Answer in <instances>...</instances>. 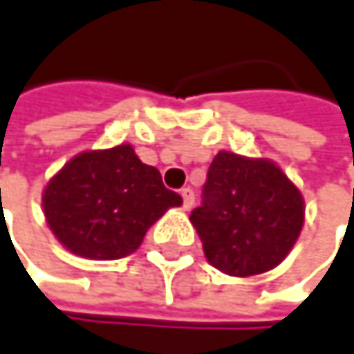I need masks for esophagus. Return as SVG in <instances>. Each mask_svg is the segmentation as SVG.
<instances>
[{"instance_id":"34e87169","label":"esophagus","mask_w":354,"mask_h":354,"mask_svg":"<svg viewBox=\"0 0 354 354\" xmlns=\"http://www.w3.org/2000/svg\"><path fill=\"white\" fill-rule=\"evenodd\" d=\"M180 195H183V205H185V209H191L193 205H195V193H193V189H183L180 191Z\"/></svg>"}]
</instances>
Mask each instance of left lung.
I'll return each mask as SVG.
<instances>
[{
	"label": "left lung",
	"instance_id": "8db88e82",
	"mask_svg": "<svg viewBox=\"0 0 354 354\" xmlns=\"http://www.w3.org/2000/svg\"><path fill=\"white\" fill-rule=\"evenodd\" d=\"M191 222L212 266L233 277L260 274L294 248L304 224V199L272 161L220 151Z\"/></svg>",
	"mask_w": 354,
	"mask_h": 354
}]
</instances>
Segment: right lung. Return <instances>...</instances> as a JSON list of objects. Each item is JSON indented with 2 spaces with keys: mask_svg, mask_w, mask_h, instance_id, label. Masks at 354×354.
Wrapping results in <instances>:
<instances>
[{
  "mask_svg": "<svg viewBox=\"0 0 354 354\" xmlns=\"http://www.w3.org/2000/svg\"><path fill=\"white\" fill-rule=\"evenodd\" d=\"M44 214L56 239L73 254L117 260L136 252L151 226L183 197L163 187L157 167L132 145L73 157L44 189Z\"/></svg>",
  "mask_w": 354,
  "mask_h": 354,
  "instance_id": "obj_1",
  "label": "right lung"
}]
</instances>
